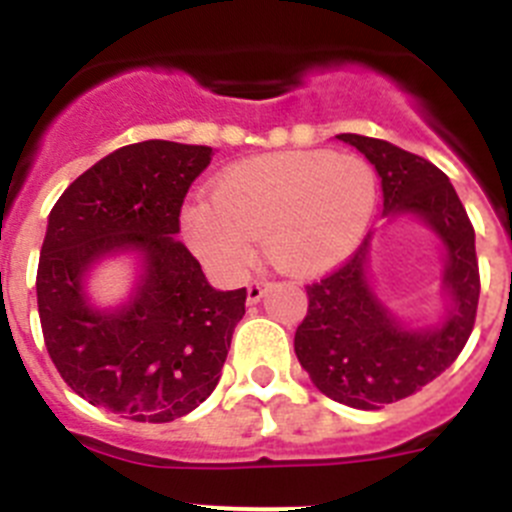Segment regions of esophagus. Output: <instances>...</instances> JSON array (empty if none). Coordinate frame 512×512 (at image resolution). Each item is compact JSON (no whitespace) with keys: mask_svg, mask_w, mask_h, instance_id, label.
<instances>
[{"mask_svg":"<svg viewBox=\"0 0 512 512\" xmlns=\"http://www.w3.org/2000/svg\"><path fill=\"white\" fill-rule=\"evenodd\" d=\"M266 287H269V282H266V279H253V282L248 284V289H246L248 305H256V302H259L261 297H264Z\"/></svg>","mask_w":512,"mask_h":512,"instance_id":"obj_1","label":"esophagus"}]
</instances>
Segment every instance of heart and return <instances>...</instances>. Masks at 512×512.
<instances>
[{
	"label": "heart",
	"instance_id": "b5f03b06",
	"mask_svg": "<svg viewBox=\"0 0 512 512\" xmlns=\"http://www.w3.org/2000/svg\"><path fill=\"white\" fill-rule=\"evenodd\" d=\"M377 207V174L354 153L287 151L248 158L182 207V233L220 279L251 264L253 238L289 274H320L351 256Z\"/></svg>",
	"mask_w": 512,
	"mask_h": 512
}]
</instances>
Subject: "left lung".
Masks as SVG:
<instances>
[{
	"label": "left lung",
	"mask_w": 512,
	"mask_h": 512,
	"mask_svg": "<svg viewBox=\"0 0 512 512\" xmlns=\"http://www.w3.org/2000/svg\"><path fill=\"white\" fill-rule=\"evenodd\" d=\"M382 176L384 215L413 212L446 246L449 320L433 330H405L387 315L366 279L361 243L336 271L307 284V315L297 325L295 354L312 384L348 408L379 410L420 392L443 374L472 336L479 302L474 228L449 176L431 161L387 140L343 133Z\"/></svg>",
	"instance_id": "8db88e82"
}]
</instances>
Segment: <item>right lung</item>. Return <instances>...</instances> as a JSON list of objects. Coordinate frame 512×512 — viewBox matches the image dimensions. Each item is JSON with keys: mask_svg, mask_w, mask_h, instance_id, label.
I'll return each instance as SVG.
<instances>
[{"mask_svg": "<svg viewBox=\"0 0 512 512\" xmlns=\"http://www.w3.org/2000/svg\"><path fill=\"white\" fill-rule=\"evenodd\" d=\"M212 148L171 140L122 146L58 197L38 261L43 341L79 397L138 423H169L212 395L246 287L207 284L179 233L184 197ZM135 247L147 259L136 297L117 313L92 311L80 277L99 255Z\"/></svg>", "mask_w": 512, "mask_h": 512, "instance_id": "add662e5", "label": "right lung"}]
</instances>
